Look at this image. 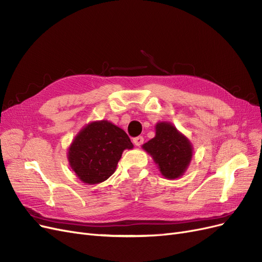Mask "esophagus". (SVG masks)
I'll return each instance as SVG.
<instances>
[{
  "instance_id": "esophagus-1",
  "label": "esophagus",
  "mask_w": 262,
  "mask_h": 262,
  "mask_svg": "<svg viewBox=\"0 0 262 262\" xmlns=\"http://www.w3.org/2000/svg\"><path fill=\"white\" fill-rule=\"evenodd\" d=\"M143 141H144L143 137L140 136V137H137V138L133 139V143H134V145H136V146H140V145L143 144Z\"/></svg>"
}]
</instances>
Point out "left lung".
<instances>
[{"label": "left lung", "instance_id": "1", "mask_svg": "<svg viewBox=\"0 0 262 262\" xmlns=\"http://www.w3.org/2000/svg\"><path fill=\"white\" fill-rule=\"evenodd\" d=\"M155 137L143 144V149L153 157L162 175L176 179L184 175L192 158L190 141L169 122H158Z\"/></svg>", "mask_w": 262, "mask_h": 262}]
</instances>
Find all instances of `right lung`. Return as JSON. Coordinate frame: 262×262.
Listing matches in <instances>:
<instances>
[{
  "label": "right lung",
  "mask_w": 262,
  "mask_h": 262,
  "mask_svg": "<svg viewBox=\"0 0 262 262\" xmlns=\"http://www.w3.org/2000/svg\"><path fill=\"white\" fill-rule=\"evenodd\" d=\"M132 142L122 129L107 120L94 121L78 132L69 147L71 168L85 184L107 180L117 168L124 149Z\"/></svg>",
  "instance_id": "1"
}]
</instances>
